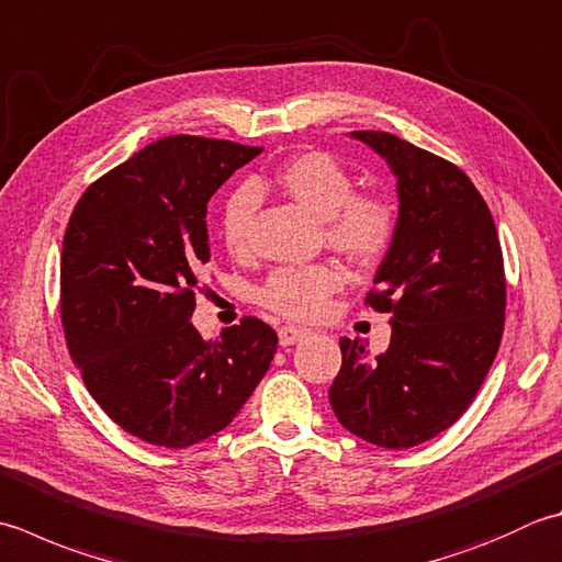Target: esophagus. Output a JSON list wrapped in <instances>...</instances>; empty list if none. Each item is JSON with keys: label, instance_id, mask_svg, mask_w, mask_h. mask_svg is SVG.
Returning <instances> with one entry per match:
<instances>
[{"label": "esophagus", "instance_id": "obj_1", "mask_svg": "<svg viewBox=\"0 0 562 562\" xmlns=\"http://www.w3.org/2000/svg\"><path fill=\"white\" fill-rule=\"evenodd\" d=\"M306 328H300V326H282L280 331H278V336H280V346L282 348H288V346H294V344H300L302 338H306Z\"/></svg>", "mask_w": 562, "mask_h": 562}]
</instances>
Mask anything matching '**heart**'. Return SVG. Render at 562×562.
<instances>
[{
  "label": "heart",
  "mask_w": 562,
  "mask_h": 562,
  "mask_svg": "<svg viewBox=\"0 0 562 562\" xmlns=\"http://www.w3.org/2000/svg\"><path fill=\"white\" fill-rule=\"evenodd\" d=\"M280 190L296 204L322 218L326 244L360 266L387 256L397 238L400 216L390 200L370 192H353V175L331 153L306 150L290 158L274 175ZM256 196L240 187L228 196L222 212V240L231 256H244L250 246V222ZM344 272L331 262L290 266L274 270L258 290V300L288 318L322 316L328 300L344 288Z\"/></svg>",
  "instance_id": "obj_1"
}]
</instances>
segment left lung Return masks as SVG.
<instances>
[{
    "mask_svg": "<svg viewBox=\"0 0 562 562\" xmlns=\"http://www.w3.org/2000/svg\"><path fill=\"white\" fill-rule=\"evenodd\" d=\"M397 175L400 228L366 304L392 314L390 348L340 338L328 390L338 422L382 448H412L453 426L499 350L507 280L487 202L458 165L384 131H353Z\"/></svg>",
    "mask_w": 562,
    "mask_h": 562,
    "instance_id": "1",
    "label": "left lung"
}]
</instances>
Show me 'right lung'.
I'll return each mask as SVG.
<instances>
[{"label":"right lung","instance_id":"add662e5","mask_svg":"<svg viewBox=\"0 0 562 562\" xmlns=\"http://www.w3.org/2000/svg\"><path fill=\"white\" fill-rule=\"evenodd\" d=\"M262 148L168 136L87 187L65 228L60 318L70 358L109 419L160 448L226 428L278 334L244 316L209 344L190 324L209 262L206 202Z\"/></svg>","mask_w":562,"mask_h":562}]
</instances>
